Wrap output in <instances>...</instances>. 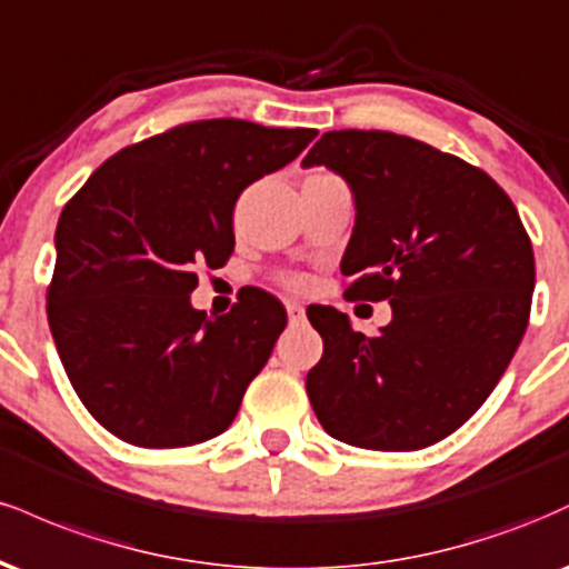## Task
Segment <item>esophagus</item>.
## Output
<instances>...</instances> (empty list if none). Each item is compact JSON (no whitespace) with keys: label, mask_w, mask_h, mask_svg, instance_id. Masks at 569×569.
<instances>
[{"label":"esophagus","mask_w":569,"mask_h":569,"mask_svg":"<svg viewBox=\"0 0 569 569\" xmlns=\"http://www.w3.org/2000/svg\"><path fill=\"white\" fill-rule=\"evenodd\" d=\"M286 312H289L291 323H302L305 321V307L302 305L289 302V305H286Z\"/></svg>","instance_id":"34e87169"}]
</instances>
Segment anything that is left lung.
<instances>
[{
    "label": "left lung",
    "mask_w": 569,
    "mask_h": 569,
    "mask_svg": "<svg viewBox=\"0 0 569 569\" xmlns=\"http://www.w3.org/2000/svg\"><path fill=\"white\" fill-rule=\"evenodd\" d=\"M348 181L356 227L348 297L388 299L393 321L363 337L335 307H307L323 356L307 396L335 439L422 449L447 439L511 363L535 289V257L511 198L485 171L409 136L331 130L307 152Z\"/></svg>",
    "instance_id": "8db88e82"
}]
</instances>
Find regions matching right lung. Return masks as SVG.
Masks as SVG:
<instances>
[{
  "label": "right lung",
  "instance_id": "right-lung-1",
  "mask_svg": "<svg viewBox=\"0 0 569 569\" xmlns=\"http://www.w3.org/2000/svg\"><path fill=\"white\" fill-rule=\"evenodd\" d=\"M318 136L200 120L120 149L56 227L48 321L71 388L117 439L192 447L224 433L286 329L272 293L248 289L224 316L194 310L200 264L234 248L240 192Z\"/></svg>",
  "mask_w": 569,
  "mask_h": 569
}]
</instances>
